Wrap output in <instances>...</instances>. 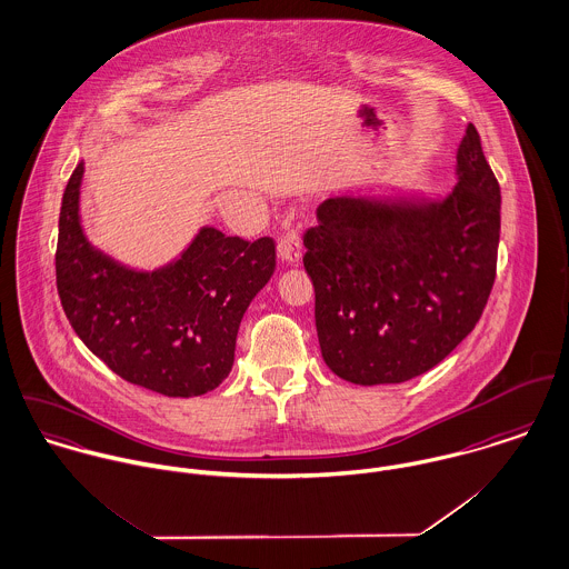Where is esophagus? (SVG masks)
I'll list each match as a JSON object with an SVG mask.
<instances>
[{
  "mask_svg": "<svg viewBox=\"0 0 569 569\" xmlns=\"http://www.w3.org/2000/svg\"><path fill=\"white\" fill-rule=\"evenodd\" d=\"M277 251H279V257H281L283 261L297 266V263L301 261V236H299L295 229L286 231V233L279 238Z\"/></svg>",
  "mask_w": 569,
  "mask_h": 569,
  "instance_id": "esophagus-1",
  "label": "esophagus"
}]
</instances>
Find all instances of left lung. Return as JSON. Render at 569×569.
Segmentation results:
<instances>
[{"mask_svg":"<svg viewBox=\"0 0 569 569\" xmlns=\"http://www.w3.org/2000/svg\"><path fill=\"white\" fill-rule=\"evenodd\" d=\"M447 196H331L316 209L303 266L315 283L325 365L360 386L401 383L445 360L489 301L500 183L473 124Z\"/></svg>","mask_w":569,"mask_h":569,"instance_id":"1","label":"left lung"}]
</instances>
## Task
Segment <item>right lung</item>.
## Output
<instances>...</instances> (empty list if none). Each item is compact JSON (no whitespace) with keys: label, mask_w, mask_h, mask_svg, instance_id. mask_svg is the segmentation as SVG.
<instances>
[{"label":"right lung","mask_w":569,"mask_h":569,"mask_svg":"<svg viewBox=\"0 0 569 569\" xmlns=\"http://www.w3.org/2000/svg\"><path fill=\"white\" fill-rule=\"evenodd\" d=\"M78 163L63 193L57 288L78 338L113 373L166 397H198L229 376L242 316L274 272V242L202 227L157 270L98 251L80 224Z\"/></svg>","instance_id":"add662e5"}]
</instances>
